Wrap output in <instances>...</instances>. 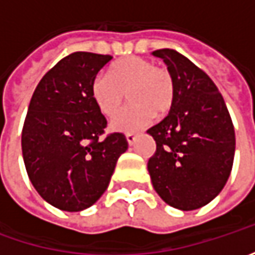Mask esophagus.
<instances>
[{
    "label": "esophagus",
    "mask_w": 255,
    "mask_h": 255,
    "mask_svg": "<svg viewBox=\"0 0 255 255\" xmlns=\"http://www.w3.org/2000/svg\"><path fill=\"white\" fill-rule=\"evenodd\" d=\"M126 140H128L129 144H133L136 142V134L134 133H126Z\"/></svg>",
    "instance_id": "34e87169"
}]
</instances>
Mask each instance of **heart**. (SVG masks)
I'll return each mask as SVG.
<instances>
[{"instance_id":"1","label":"heart","mask_w":255,"mask_h":255,"mask_svg":"<svg viewBox=\"0 0 255 255\" xmlns=\"http://www.w3.org/2000/svg\"><path fill=\"white\" fill-rule=\"evenodd\" d=\"M129 95L132 102L113 116L115 130L132 132L147 126L154 115L162 116L174 102V79L169 69L142 56H125L111 66L109 75L93 78L91 93L98 109L112 116Z\"/></svg>"}]
</instances>
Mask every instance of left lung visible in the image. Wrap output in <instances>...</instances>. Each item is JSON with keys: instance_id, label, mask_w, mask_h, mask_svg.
<instances>
[{"instance_id": "left-lung-1", "label": "left lung", "mask_w": 255, "mask_h": 255, "mask_svg": "<svg viewBox=\"0 0 255 255\" xmlns=\"http://www.w3.org/2000/svg\"><path fill=\"white\" fill-rule=\"evenodd\" d=\"M174 79V102L147 133L156 152L147 170L156 193L183 211L210 203L226 186L233 167L236 134L217 86L199 66L174 49L152 52Z\"/></svg>"}]
</instances>
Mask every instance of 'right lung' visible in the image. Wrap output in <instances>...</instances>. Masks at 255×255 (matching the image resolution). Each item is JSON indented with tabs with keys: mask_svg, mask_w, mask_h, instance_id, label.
<instances>
[{
	"mask_svg": "<svg viewBox=\"0 0 255 255\" xmlns=\"http://www.w3.org/2000/svg\"><path fill=\"white\" fill-rule=\"evenodd\" d=\"M111 59L68 55L31 98L21 139L25 169L39 196L59 210L81 211L99 200L128 149L123 133L103 136L108 122L91 93L93 78Z\"/></svg>",
	"mask_w": 255,
	"mask_h": 255,
	"instance_id": "1",
	"label": "right lung"
}]
</instances>
